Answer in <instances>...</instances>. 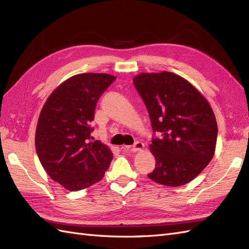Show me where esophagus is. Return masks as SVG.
I'll return each mask as SVG.
<instances>
[{"label": "esophagus", "mask_w": 249, "mask_h": 249, "mask_svg": "<svg viewBox=\"0 0 249 249\" xmlns=\"http://www.w3.org/2000/svg\"><path fill=\"white\" fill-rule=\"evenodd\" d=\"M122 148L124 149H126V150H131V152H139V150H142L143 148H144V144H143L142 142L140 141H137L136 143L133 146H123Z\"/></svg>", "instance_id": "esophagus-1"}]
</instances>
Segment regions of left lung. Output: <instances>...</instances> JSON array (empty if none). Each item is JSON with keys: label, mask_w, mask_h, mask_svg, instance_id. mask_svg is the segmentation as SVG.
Masks as SVG:
<instances>
[{"label": "left lung", "mask_w": 249, "mask_h": 249, "mask_svg": "<svg viewBox=\"0 0 249 249\" xmlns=\"http://www.w3.org/2000/svg\"><path fill=\"white\" fill-rule=\"evenodd\" d=\"M133 83L159 134L149 145L156 167L148 178L168 187L191 182L215 154L218 127L212 107L190 82L173 72H141Z\"/></svg>", "instance_id": "obj_1"}]
</instances>
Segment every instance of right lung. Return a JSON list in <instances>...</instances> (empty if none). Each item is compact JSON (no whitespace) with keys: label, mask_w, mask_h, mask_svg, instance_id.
I'll list each match as a JSON object with an SVG mask.
<instances>
[{"label":"right lung","mask_w":249,"mask_h":249,"mask_svg":"<svg viewBox=\"0 0 249 249\" xmlns=\"http://www.w3.org/2000/svg\"><path fill=\"white\" fill-rule=\"evenodd\" d=\"M116 77L79 73L62 82L48 97L35 133L37 156L51 178L70 191L100 182L112 161L109 146L91 141L96 103Z\"/></svg>","instance_id":"add662e5"}]
</instances>
